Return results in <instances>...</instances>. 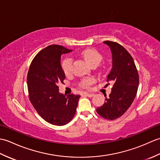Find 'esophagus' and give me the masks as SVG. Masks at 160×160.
Segmentation results:
<instances>
[{
  "instance_id": "34e87169",
  "label": "esophagus",
  "mask_w": 160,
  "mask_h": 160,
  "mask_svg": "<svg viewBox=\"0 0 160 160\" xmlns=\"http://www.w3.org/2000/svg\"><path fill=\"white\" fill-rule=\"evenodd\" d=\"M84 94L85 95V96H88V97H89V98H91V97H93V96H94V94H93V93H88V92H85V93H84Z\"/></svg>"
}]
</instances>
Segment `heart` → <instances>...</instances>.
I'll list each match as a JSON object with an SVG mask.
<instances>
[{"label": "heart", "instance_id": "obj_1", "mask_svg": "<svg viewBox=\"0 0 160 160\" xmlns=\"http://www.w3.org/2000/svg\"><path fill=\"white\" fill-rule=\"evenodd\" d=\"M80 55L91 66H98L102 59V56L97 50L93 49H87L80 53ZM72 59L69 57L64 58L62 62V69L66 76H69L72 71ZM95 82L93 78H85L80 81V86L88 88Z\"/></svg>", "mask_w": 160, "mask_h": 160}]
</instances>
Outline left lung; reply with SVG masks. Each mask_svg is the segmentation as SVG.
Here are the masks:
<instances>
[{
  "mask_svg": "<svg viewBox=\"0 0 160 160\" xmlns=\"http://www.w3.org/2000/svg\"><path fill=\"white\" fill-rule=\"evenodd\" d=\"M103 42L110 47L112 53V69L107 81L113 86L109 96L96 111L101 117L112 120L122 116L131 107L137 94L139 75L133 58L124 47L108 40Z\"/></svg>",
  "mask_w": 160,
  "mask_h": 160,
  "instance_id": "left-lung-1",
  "label": "left lung"
}]
</instances>
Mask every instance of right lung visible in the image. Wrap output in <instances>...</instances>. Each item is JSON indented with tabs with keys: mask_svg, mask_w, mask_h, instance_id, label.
Segmentation results:
<instances>
[{
	"mask_svg": "<svg viewBox=\"0 0 160 160\" xmlns=\"http://www.w3.org/2000/svg\"><path fill=\"white\" fill-rule=\"evenodd\" d=\"M71 52L61 45L45 47L33 59L27 78L33 107L45 121L57 126L65 125L72 120L80 98V95L59 93L58 84L65 79L61 55Z\"/></svg>",
	"mask_w": 160,
	"mask_h": 160,
	"instance_id": "right-lung-1",
	"label": "right lung"
}]
</instances>
